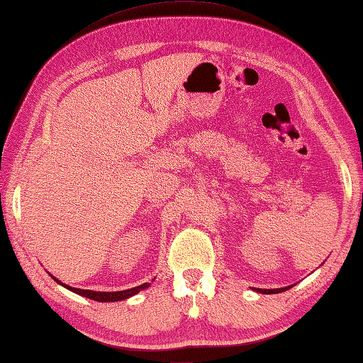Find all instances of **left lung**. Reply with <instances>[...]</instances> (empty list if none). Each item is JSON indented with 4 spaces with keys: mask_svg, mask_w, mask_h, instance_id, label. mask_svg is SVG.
Here are the masks:
<instances>
[{
    "mask_svg": "<svg viewBox=\"0 0 363 363\" xmlns=\"http://www.w3.org/2000/svg\"><path fill=\"white\" fill-rule=\"evenodd\" d=\"M291 286H286V288H280V289H255L259 294H278V292H283V291H288Z\"/></svg>",
    "mask_w": 363,
    "mask_h": 363,
    "instance_id": "1",
    "label": "left lung"
}]
</instances>
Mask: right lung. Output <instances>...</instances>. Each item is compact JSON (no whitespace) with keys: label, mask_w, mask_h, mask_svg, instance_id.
I'll use <instances>...</instances> for the list:
<instances>
[{"label":"right lung","mask_w":363,"mask_h":363,"mask_svg":"<svg viewBox=\"0 0 363 363\" xmlns=\"http://www.w3.org/2000/svg\"><path fill=\"white\" fill-rule=\"evenodd\" d=\"M52 277V275H50ZM54 280L58 283L65 286L66 289H69L75 294H79V296H83L86 298H91V300H96V301H121V300H126L130 298L133 296H136L138 292H140L142 289H147L148 288V283H143L140 286H136V288H131V289H126V291H116V292H97V291H89V289H79V288H72V286H67V284H63L62 281H58L55 277H52Z\"/></svg>","instance_id":"add662e5"}]
</instances>
